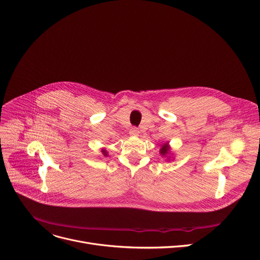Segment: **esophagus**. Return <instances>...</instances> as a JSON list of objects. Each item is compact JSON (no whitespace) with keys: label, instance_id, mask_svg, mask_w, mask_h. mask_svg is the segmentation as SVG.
<instances>
[{"label":"esophagus","instance_id":"obj_1","mask_svg":"<svg viewBox=\"0 0 260 260\" xmlns=\"http://www.w3.org/2000/svg\"><path fill=\"white\" fill-rule=\"evenodd\" d=\"M130 134L133 135V136H138L139 134V130L136 128V127H133L130 129Z\"/></svg>","mask_w":260,"mask_h":260}]
</instances>
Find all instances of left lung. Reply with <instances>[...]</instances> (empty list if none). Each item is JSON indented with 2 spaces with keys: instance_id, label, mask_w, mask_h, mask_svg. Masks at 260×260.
Returning a JSON list of instances; mask_svg holds the SVG:
<instances>
[{
  "instance_id": "8db88e82",
  "label": "left lung",
  "mask_w": 260,
  "mask_h": 260,
  "mask_svg": "<svg viewBox=\"0 0 260 260\" xmlns=\"http://www.w3.org/2000/svg\"><path fill=\"white\" fill-rule=\"evenodd\" d=\"M160 154H161V156H166V157H168L167 159H169L170 160V156H168L169 155V153H170V146H169V143H165L164 145H161V149H160Z\"/></svg>"
}]
</instances>
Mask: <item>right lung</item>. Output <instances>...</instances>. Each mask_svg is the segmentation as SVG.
Wrapping results in <instances>:
<instances>
[{
  "instance_id": "1",
  "label": "right lung",
  "mask_w": 260,
  "mask_h": 260,
  "mask_svg": "<svg viewBox=\"0 0 260 260\" xmlns=\"http://www.w3.org/2000/svg\"><path fill=\"white\" fill-rule=\"evenodd\" d=\"M102 153H103L104 156H108V152L105 149H102Z\"/></svg>"
}]
</instances>
